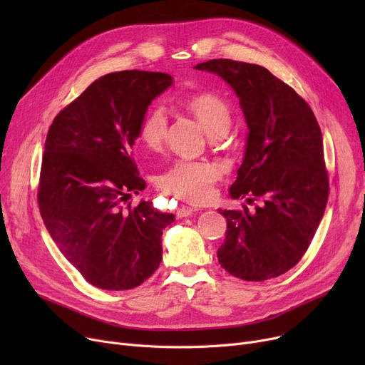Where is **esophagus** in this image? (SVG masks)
I'll return each instance as SVG.
<instances>
[{
	"mask_svg": "<svg viewBox=\"0 0 365 365\" xmlns=\"http://www.w3.org/2000/svg\"><path fill=\"white\" fill-rule=\"evenodd\" d=\"M194 212H197V208H195V207H187V205H183V207H180V208L178 210L176 216H178L179 219H183V217H189V216L192 215Z\"/></svg>",
	"mask_w": 365,
	"mask_h": 365,
	"instance_id": "1",
	"label": "esophagus"
}]
</instances>
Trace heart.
Masks as SVG:
<instances>
[{
    "label": "heart",
    "instance_id": "1",
    "mask_svg": "<svg viewBox=\"0 0 365 365\" xmlns=\"http://www.w3.org/2000/svg\"><path fill=\"white\" fill-rule=\"evenodd\" d=\"M186 110L202 125L210 138L225 136L232 124L227 103L213 93L192 96L183 102ZM168 120L163 108L149 110L139 127V140L145 149L158 152L167 138ZM220 178V168L208 161H179L158 178L160 186L168 194L189 202H204L212 198L213 186Z\"/></svg>",
    "mask_w": 365,
    "mask_h": 365
}]
</instances>
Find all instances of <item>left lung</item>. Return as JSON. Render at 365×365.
<instances>
[{
	"label": "left lung",
	"instance_id": "left-lung-1",
	"mask_svg": "<svg viewBox=\"0 0 365 365\" xmlns=\"http://www.w3.org/2000/svg\"><path fill=\"white\" fill-rule=\"evenodd\" d=\"M194 68L219 75L238 96L248 133L229 195L262 201L255 212L219 210L227 223L219 263L245 281L279 277L308 250L329 200L318 121L309 105L263 66L213 59Z\"/></svg>",
	"mask_w": 365,
	"mask_h": 365
}]
</instances>
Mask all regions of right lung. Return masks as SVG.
<instances>
[{
  "label": "right lung",
  "instance_id": "add662e5",
  "mask_svg": "<svg viewBox=\"0 0 365 365\" xmlns=\"http://www.w3.org/2000/svg\"><path fill=\"white\" fill-rule=\"evenodd\" d=\"M170 86L173 76L164 72L103 75L48 130L40 213L62 255L98 289H134L163 260V231L175 216L157 212L150 201L127 210L123 201L146 186L131 148L148 106Z\"/></svg>",
  "mask_w": 365,
  "mask_h": 365
}]
</instances>
